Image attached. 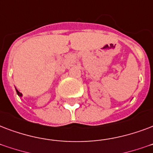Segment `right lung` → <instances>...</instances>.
I'll return each mask as SVG.
<instances>
[{
	"label": "right lung",
	"instance_id": "add662e5",
	"mask_svg": "<svg viewBox=\"0 0 153 153\" xmlns=\"http://www.w3.org/2000/svg\"><path fill=\"white\" fill-rule=\"evenodd\" d=\"M16 91H17V95H18V96H20V97H22V93H20V92L18 91H17V89H16Z\"/></svg>",
	"mask_w": 153,
	"mask_h": 153
}]
</instances>
